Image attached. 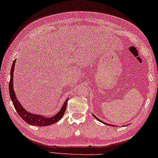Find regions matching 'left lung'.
Listing matches in <instances>:
<instances>
[{"mask_svg":"<svg viewBox=\"0 0 158 158\" xmlns=\"http://www.w3.org/2000/svg\"><path fill=\"white\" fill-rule=\"evenodd\" d=\"M93 116H94V117H95V118H96L98 120V121H101V122H102V123H103V121H101V120H100V119H98V118H96V117L95 116H94V114H93ZM104 123V124H106V125H107V126H108V125H109V126H111V125H110V124H108V123ZM112 126H114V125H112Z\"/></svg>","mask_w":158,"mask_h":158,"instance_id":"obj_1","label":"left lung"}]
</instances>
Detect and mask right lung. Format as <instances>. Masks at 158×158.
Listing matches in <instances>:
<instances>
[{"mask_svg": "<svg viewBox=\"0 0 158 158\" xmlns=\"http://www.w3.org/2000/svg\"><path fill=\"white\" fill-rule=\"evenodd\" d=\"M15 61L16 60H14L11 67L10 79V82H9V94H10V97L12 100V102L13 103L14 107H15L16 111L18 112L19 116L22 118L23 121H25L27 123L32 125V126H37L40 127L50 126V125L60 121V120L62 118L63 115L64 114L66 108H67V101L69 99V98L65 101V102L64 103V104H63L62 107L61 108L60 111H59L55 116L49 118L44 116H42V115L34 114H31V113L30 112H27V110H25L24 108L21 106L20 103L18 102V98L16 97L15 91L13 90V72L14 68H15Z\"/></svg>", "mask_w": 158, "mask_h": 158, "instance_id": "add662e5", "label": "right lung"}]
</instances>
